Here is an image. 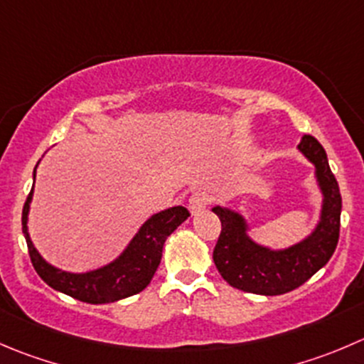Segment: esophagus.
Instances as JSON below:
<instances>
[{
  "label": "esophagus",
  "mask_w": 364,
  "mask_h": 364,
  "mask_svg": "<svg viewBox=\"0 0 364 364\" xmlns=\"http://www.w3.org/2000/svg\"><path fill=\"white\" fill-rule=\"evenodd\" d=\"M210 204V197L208 193L204 192H196L192 197L188 199V210L192 215L200 213V211L206 210V206Z\"/></svg>",
  "instance_id": "1"
}]
</instances>
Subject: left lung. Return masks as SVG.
Returning a JSON list of instances; mask_svg holds the SVG:
<instances>
[{
    "mask_svg": "<svg viewBox=\"0 0 364 364\" xmlns=\"http://www.w3.org/2000/svg\"><path fill=\"white\" fill-rule=\"evenodd\" d=\"M299 151L315 165L323 200L320 220L309 236L288 249H268L247 235V222L229 208L215 206L222 231L213 249L217 270L232 288L257 295H283L295 290L331 259L340 238L341 193L323 147L311 135L302 136Z\"/></svg>",
    "mask_w": 364,
    "mask_h": 364,
    "instance_id": "obj_1",
    "label": "left lung"
}]
</instances>
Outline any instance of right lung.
Here are the masks:
<instances>
[{
	"label": "right lung",
	"instance_id": "obj_1",
	"mask_svg": "<svg viewBox=\"0 0 364 364\" xmlns=\"http://www.w3.org/2000/svg\"><path fill=\"white\" fill-rule=\"evenodd\" d=\"M31 196H33V188L23 208V232L35 272L53 290L62 291L69 297L88 302V304H108V302L121 301V299L132 297L142 291L151 283L160 264L161 250H164L167 236L190 217V211L183 206H174L154 213L144 222L142 228L133 236L129 245L117 259L96 270L73 274V272L60 270L49 264L35 249L30 232H28V211H30Z\"/></svg>",
	"mask_w": 364,
	"mask_h": 364
}]
</instances>
